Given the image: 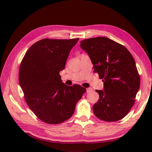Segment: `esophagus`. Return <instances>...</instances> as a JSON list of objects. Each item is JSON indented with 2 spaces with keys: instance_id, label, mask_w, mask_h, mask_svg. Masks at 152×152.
Instances as JSON below:
<instances>
[{
  "instance_id": "esophagus-1",
  "label": "esophagus",
  "mask_w": 152,
  "mask_h": 152,
  "mask_svg": "<svg viewBox=\"0 0 152 152\" xmlns=\"http://www.w3.org/2000/svg\"><path fill=\"white\" fill-rule=\"evenodd\" d=\"M91 91H93V89L91 88H86V93H90Z\"/></svg>"
}]
</instances>
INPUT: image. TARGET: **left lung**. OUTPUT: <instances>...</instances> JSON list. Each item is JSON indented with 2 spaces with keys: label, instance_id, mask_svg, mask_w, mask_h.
Instances as JSON below:
<instances>
[{
  "label": "left lung",
  "instance_id": "1",
  "mask_svg": "<svg viewBox=\"0 0 152 152\" xmlns=\"http://www.w3.org/2000/svg\"><path fill=\"white\" fill-rule=\"evenodd\" d=\"M80 46L104 82L103 90H96L99 99L93 106L94 115L105 121L122 119L132 107L140 86L132 55L124 46L104 37L82 40Z\"/></svg>",
  "mask_w": 152,
  "mask_h": 152
}]
</instances>
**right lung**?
Listing matches in <instances>:
<instances>
[{
    "label": "right lung",
    "mask_w": 152,
    "mask_h": 152,
    "mask_svg": "<svg viewBox=\"0 0 152 152\" xmlns=\"http://www.w3.org/2000/svg\"><path fill=\"white\" fill-rule=\"evenodd\" d=\"M79 38L41 39L26 52L19 69V83L25 100L43 122L59 124L70 118L86 89L62 82L59 72Z\"/></svg>",
    "instance_id": "add662e5"
}]
</instances>
